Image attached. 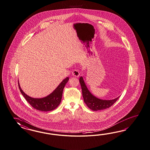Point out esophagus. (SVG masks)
Returning a JSON list of instances; mask_svg holds the SVG:
<instances>
[{"instance_id": "1", "label": "esophagus", "mask_w": 150, "mask_h": 150, "mask_svg": "<svg viewBox=\"0 0 150 150\" xmlns=\"http://www.w3.org/2000/svg\"><path fill=\"white\" fill-rule=\"evenodd\" d=\"M72 74H73V76H75V77H79V75H80V72L79 70H74L72 72Z\"/></svg>"}]
</instances>
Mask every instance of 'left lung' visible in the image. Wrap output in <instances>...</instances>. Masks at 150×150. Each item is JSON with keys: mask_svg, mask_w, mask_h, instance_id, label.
Returning <instances> with one entry per match:
<instances>
[{"mask_svg": "<svg viewBox=\"0 0 150 150\" xmlns=\"http://www.w3.org/2000/svg\"><path fill=\"white\" fill-rule=\"evenodd\" d=\"M79 81L81 85L82 96L83 98L84 101L89 109L93 111H98V110H101L109 108L110 107H111L116 101L120 97H118L113 100H101L100 99H98L97 98L94 97L89 92L88 89H87L86 86L82 77H80Z\"/></svg>", "mask_w": 150, "mask_h": 150, "instance_id": "8db88e82", "label": "left lung"}]
</instances>
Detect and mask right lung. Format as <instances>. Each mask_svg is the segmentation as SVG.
<instances>
[{
    "label": "right lung",
    "mask_w": 150,
    "mask_h": 150,
    "mask_svg": "<svg viewBox=\"0 0 150 150\" xmlns=\"http://www.w3.org/2000/svg\"><path fill=\"white\" fill-rule=\"evenodd\" d=\"M68 80L69 77L65 78L52 93H51L46 97L40 99L33 98L29 97L21 88L19 82L18 83V84L21 93H22L25 100L28 101L29 104L33 108L41 111H49L55 109L60 104L62 97L63 91L64 88L65 84L68 82Z\"/></svg>",
    "instance_id": "right-lung-1"
}]
</instances>
